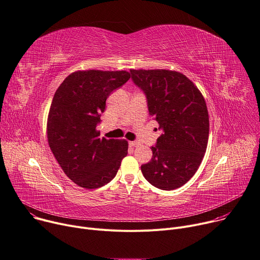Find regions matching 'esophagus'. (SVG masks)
Returning <instances> with one entry per match:
<instances>
[{
    "instance_id": "1",
    "label": "esophagus",
    "mask_w": 260,
    "mask_h": 260,
    "mask_svg": "<svg viewBox=\"0 0 260 260\" xmlns=\"http://www.w3.org/2000/svg\"><path fill=\"white\" fill-rule=\"evenodd\" d=\"M139 145L138 141H129V146L130 147H137Z\"/></svg>"
}]
</instances>
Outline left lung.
<instances>
[{
  "mask_svg": "<svg viewBox=\"0 0 260 260\" xmlns=\"http://www.w3.org/2000/svg\"><path fill=\"white\" fill-rule=\"evenodd\" d=\"M136 85L145 92L149 112L163 132L153 157L141 165V172L153 186L175 190L197 171L207 151L209 112L197 86L174 70H130Z\"/></svg>",
  "mask_w": 260,
  "mask_h": 260,
  "instance_id": "1",
  "label": "left lung"
}]
</instances>
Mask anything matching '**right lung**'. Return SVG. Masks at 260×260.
Listing matches in <instances>:
<instances>
[{
    "mask_svg": "<svg viewBox=\"0 0 260 260\" xmlns=\"http://www.w3.org/2000/svg\"><path fill=\"white\" fill-rule=\"evenodd\" d=\"M130 77L125 70H79L68 75L54 93L47 141L65 175L79 187L97 189L109 183L128 154L126 139L100 138L97 124L110 93Z\"/></svg>",
    "mask_w": 260,
    "mask_h": 260,
    "instance_id": "obj_1",
    "label": "right lung"
}]
</instances>
